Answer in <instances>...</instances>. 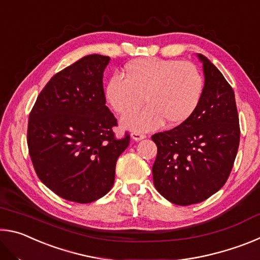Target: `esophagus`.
<instances>
[{"label":"esophagus","mask_w":260,"mask_h":260,"mask_svg":"<svg viewBox=\"0 0 260 260\" xmlns=\"http://www.w3.org/2000/svg\"><path fill=\"white\" fill-rule=\"evenodd\" d=\"M131 136L134 141H141V140L146 139V135L142 134V133H138V132H134V133H132Z\"/></svg>","instance_id":"34e87169"}]
</instances>
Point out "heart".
Wrapping results in <instances>:
<instances>
[{
    "instance_id": "1",
    "label": "heart",
    "mask_w": 260,
    "mask_h": 260,
    "mask_svg": "<svg viewBox=\"0 0 260 260\" xmlns=\"http://www.w3.org/2000/svg\"><path fill=\"white\" fill-rule=\"evenodd\" d=\"M203 87V77L190 61L144 57L126 65L125 77L114 74L110 79L105 98L114 111L125 114L138 107L143 97L147 107L126 114L121 125L148 132L165 121L171 126L186 121L199 105Z\"/></svg>"
}]
</instances>
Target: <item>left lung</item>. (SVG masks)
Instances as JSON below:
<instances>
[{"label": "left lung", "mask_w": 260, "mask_h": 260, "mask_svg": "<svg viewBox=\"0 0 260 260\" xmlns=\"http://www.w3.org/2000/svg\"><path fill=\"white\" fill-rule=\"evenodd\" d=\"M197 56L205 81L196 110L173 129L151 136L157 146L153 184L183 206L201 203L226 183L240 144L234 90L205 56Z\"/></svg>", "instance_id": "obj_1"}]
</instances>
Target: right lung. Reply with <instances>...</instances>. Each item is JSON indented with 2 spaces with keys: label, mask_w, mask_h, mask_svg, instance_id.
Listing matches in <instances>:
<instances>
[{
  "label": "right lung",
  "mask_w": 260,
  "mask_h": 260,
  "mask_svg": "<svg viewBox=\"0 0 260 260\" xmlns=\"http://www.w3.org/2000/svg\"><path fill=\"white\" fill-rule=\"evenodd\" d=\"M110 57L88 55L55 74L29 113L27 146L39 179L61 199L91 203L113 186L116 162L129 135L116 139L105 105Z\"/></svg>",
  "instance_id": "add662e5"
}]
</instances>
